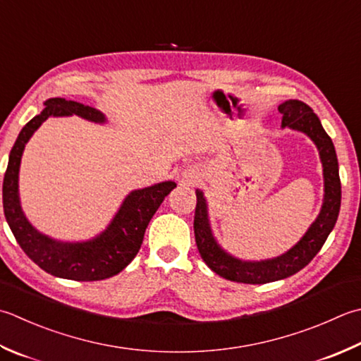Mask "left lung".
<instances>
[{
  "label": "left lung",
  "instance_id": "obj_1",
  "mask_svg": "<svg viewBox=\"0 0 361 361\" xmlns=\"http://www.w3.org/2000/svg\"><path fill=\"white\" fill-rule=\"evenodd\" d=\"M281 117V128L300 131L313 140L322 162L324 175V200L319 214L310 225L300 241L285 252L283 255L261 259L245 261L225 252L213 235L208 216V203L200 189L195 190L197 207L194 216L195 243L204 263L217 275L236 283L263 285L291 277L303 269L321 247L326 243L330 231L334 230L341 207V181L338 172V158L334 142L322 128L321 120L308 104L299 100H288L279 106Z\"/></svg>",
  "mask_w": 361,
  "mask_h": 361
}]
</instances>
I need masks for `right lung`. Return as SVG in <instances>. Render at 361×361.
<instances>
[{"instance_id": "add662e5", "label": "right lung", "mask_w": 361, "mask_h": 361, "mask_svg": "<svg viewBox=\"0 0 361 361\" xmlns=\"http://www.w3.org/2000/svg\"><path fill=\"white\" fill-rule=\"evenodd\" d=\"M40 114L23 126L9 153L3 181L6 221L23 252L45 272L76 281L109 279L123 271L137 255L148 222L176 185L162 181L131 190L106 230L87 241L63 243L44 235L27 221L20 203L18 172L25 145L49 117L78 116L94 123H106L102 111L66 98H48Z\"/></svg>"}]
</instances>
